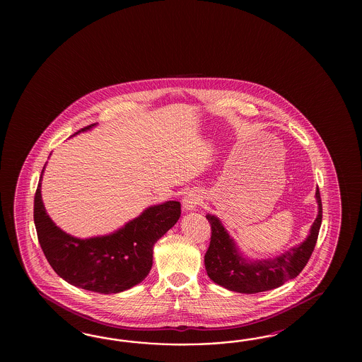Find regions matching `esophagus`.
Returning <instances> with one entry per match:
<instances>
[{
  "instance_id": "34e87169",
  "label": "esophagus",
  "mask_w": 362,
  "mask_h": 362,
  "mask_svg": "<svg viewBox=\"0 0 362 362\" xmlns=\"http://www.w3.org/2000/svg\"><path fill=\"white\" fill-rule=\"evenodd\" d=\"M200 202H202V197L195 191H189L183 199V207L186 211H195L197 206L200 204Z\"/></svg>"
}]
</instances>
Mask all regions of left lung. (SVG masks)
<instances>
[{
  "instance_id": "obj_1",
  "label": "left lung",
  "mask_w": 362,
  "mask_h": 362,
  "mask_svg": "<svg viewBox=\"0 0 362 362\" xmlns=\"http://www.w3.org/2000/svg\"><path fill=\"white\" fill-rule=\"evenodd\" d=\"M316 200L318 215L307 239L281 256L267 260L251 262L243 257L221 221L209 214L206 218L211 224V241L204 255V265L209 279L232 292L259 293L281 286L288 280L297 277L315 250L322 221V204L318 187Z\"/></svg>"
}]
</instances>
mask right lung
<instances>
[{
  "mask_svg": "<svg viewBox=\"0 0 362 362\" xmlns=\"http://www.w3.org/2000/svg\"><path fill=\"white\" fill-rule=\"evenodd\" d=\"M94 126H86L74 135ZM44 170L45 165L34 197V224L55 274L69 284L105 295L139 284L153 267V244L180 218V203L168 200L151 206L114 233L78 239L58 228L45 211L41 197Z\"/></svg>",
  "mask_w": 362,
  "mask_h": 362,
  "instance_id": "add662e5",
  "label": "right lung"
}]
</instances>
